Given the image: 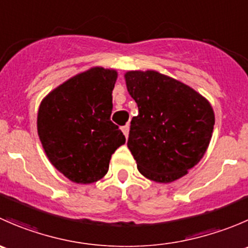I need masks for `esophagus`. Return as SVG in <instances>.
<instances>
[{"mask_svg": "<svg viewBox=\"0 0 248 248\" xmlns=\"http://www.w3.org/2000/svg\"><path fill=\"white\" fill-rule=\"evenodd\" d=\"M121 131H122V133H124V136L127 138V137H128V133H129V126H128V124L121 127Z\"/></svg>", "mask_w": 248, "mask_h": 248, "instance_id": "esophagus-1", "label": "esophagus"}]
</instances>
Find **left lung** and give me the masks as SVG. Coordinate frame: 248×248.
I'll list each match as a JSON object with an SVG mask.
<instances>
[{"mask_svg": "<svg viewBox=\"0 0 248 248\" xmlns=\"http://www.w3.org/2000/svg\"><path fill=\"white\" fill-rule=\"evenodd\" d=\"M138 106L127 146L138 170L156 182H171L202 158L214 131V110L187 85L155 71L126 74Z\"/></svg>", "mask_w": 248, "mask_h": 248, "instance_id": "left-lung-1", "label": "left lung"}]
</instances>
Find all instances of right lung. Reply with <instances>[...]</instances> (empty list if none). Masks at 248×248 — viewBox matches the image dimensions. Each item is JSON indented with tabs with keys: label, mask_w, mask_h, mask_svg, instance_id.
<instances>
[{
	"label": "right lung",
	"mask_w": 248,
	"mask_h": 248,
	"mask_svg": "<svg viewBox=\"0 0 248 248\" xmlns=\"http://www.w3.org/2000/svg\"><path fill=\"white\" fill-rule=\"evenodd\" d=\"M116 78L111 69L92 68L60 85L39 107L37 127L47 158L77 184L102 179L126 141L110 121Z\"/></svg>",
	"instance_id": "right-lung-1"
}]
</instances>
